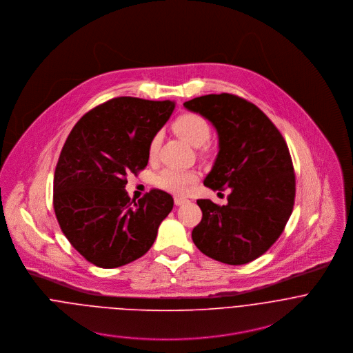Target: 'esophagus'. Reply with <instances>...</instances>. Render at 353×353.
<instances>
[{"mask_svg": "<svg viewBox=\"0 0 353 353\" xmlns=\"http://www.w3.org/2000/svg\"><path fill=\"white\" fill-rule=\"evenodd\" d=\"M174 202H175V205H176V206H181V205H183V203L189 202V200H186V199H183V197H175V199H174Z\"/></svg>", "mask_w": 353, "mask_h": 353, "instance_id": "34e87169", "label": "esophagus"}]
</instances>
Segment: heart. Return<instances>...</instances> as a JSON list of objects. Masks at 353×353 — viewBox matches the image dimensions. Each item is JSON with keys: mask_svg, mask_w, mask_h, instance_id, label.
<instances>
[{"mask_svg": "<svg viewBox=\"0 0 353 353\" xmlns=\"http://www.w3.org/2000/svg\"><path fill=\"white\" fill-rule=\"evenodd\" d=\"M175 130L193 147H201L210 137V126L208 121L196 112H183L174 122ZM161 133L157 132L148 145V156L154 159L161 144ZM199 174L192 170H176V168H164L156 178L159 188L171 192L174 194H183L189 188L196 183Z\"/></svg>", "mask_w": 353, "mask_h": 353, "instance_id": "obj_1", "label": "heart"}]
</instances>
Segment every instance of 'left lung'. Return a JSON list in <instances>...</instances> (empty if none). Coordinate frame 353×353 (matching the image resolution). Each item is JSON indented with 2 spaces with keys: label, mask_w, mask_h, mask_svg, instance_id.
Masks as SVG:
<instances>
[{
  "label": "left lung",
  "mask_w": 353,
  "mask_h": 353,
  "mask_svg": "<svg viewBox=\"0 0 353 353\" xmlns=\"http://www.w3.org/2000/svg\"><path fill=\"white\" fill-rule=\"evenodd\" d=\"M183 105L217 132L219 153L203 185L230 189L227 205L199 200L202 219L192 238L205 255L228 265L252 262L279 239L295 202V172L287 143L250 101L205 95Z\"/></svg>",
  "instance_id": "8db88e82"
}]
</instances>
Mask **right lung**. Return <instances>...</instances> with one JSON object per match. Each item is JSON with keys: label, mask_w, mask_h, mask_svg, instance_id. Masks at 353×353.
<instances>
[{"label": "right lung", "mask_w": 353, "mask_h": 353, "mask_svg": "<svg viewBox=\"0 0 353 353\" xmlns=\"http://www.w3.org/2000/svg\"><path fill=\"white\" fill-rule=\"evenodd\" d=\"M175 103L122 97L88 111L72 129L54 172L52 205L70 245L88 262L126 265L148 252L172 197L153 189L136 202L126 175L148 164V145Z\"/></svg>", "instance_id": "1"}]
</instances>
